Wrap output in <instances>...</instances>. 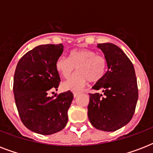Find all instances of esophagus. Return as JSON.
I'll use <instances>...</instances> for the list:
<instances>
[{
  "instance_id": "1",
  "label": "esophagus",
  "mask_w": 153,
  "mask_h": 153,
  "mask_svg": "<svg viewBox=\"0 0 153 153\" xmlns=\"http://www.w3.org/2000/svg\"><path fill=\"white\" fill-rule=\"evenodd\" d=\"M79 92H77V91H74V92H73V94H74V98H76L77 96L79 95Z\"/></svg>"
}]
</instances>
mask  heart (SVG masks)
<instances>
[{
    "label": "heart",
    "instance_id": "b5f03b06",
    "mask_svg": "<svg viewBox=\"0 0 153 153\" xmlns=\"http://www.w3.org/2000/svg\"><path fill=\"white\" fill-rule=\"evenodd\" d=\"M77 67L78 72L62 84L64 90L79 91L86 81H99L107 70V61L102 55H97L93 50L74 49L70 51L69 57L60 56L55 62V69L64 79H68Z\"/></svg>",
    "mask_w": 153,
    "mask_h": 153
}]
</instances>
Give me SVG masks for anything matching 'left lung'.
<instances>
[{
	"label": "left lung",
	"instance_id": "1",
	"mask_svg": "<svg viewBox=\"0 0 153 153\" xmlns=\"http://www.w3.org/2000/svg\"><path fill=\"white\" fill-rule=\"evenodd\" d=\"M104 53L108 71L93 86L99 93L89 94L88 117L99 130L113 132L133 117L138 99L135 70L128 56L120 48L110 43L98 44Z\"/></svg>",
	"mask_w": 153,
	"mask_h": 153
}]
</instances>
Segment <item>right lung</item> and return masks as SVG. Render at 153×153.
Listing matches in <instances>:
<instances>
[{
  "instance_id": "obj_1",
  "label": "right lung",
  "mask_w": 153,
  "mask_h": 153,
  "mask_svg": "<svg viewBox=\"0 0 153 153\" xmlns=\"http://www.w3.org/2000/svg\"><path fill=\"white\" fill-rule=\"evenodd\" d=\"M62 51V44L36 47L19 60L14 74L13 93L20 120L29 130L42 135L64 128L74 98L70 91L48 96L59 85L55 62Z\"/></svg>"
}]
</instances>
